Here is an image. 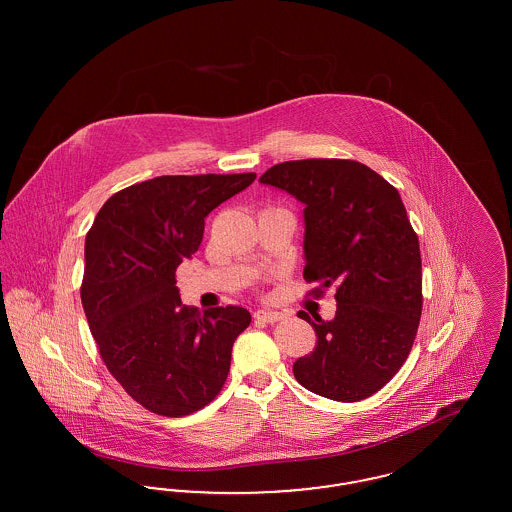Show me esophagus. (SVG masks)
Masks as SVG:
<instances>
[{"mask_svg": "<svg viewBox=\"0 0 512 512\" xmlns=\"http://www.w3.org/2000/svg\"><path fill=\"white\" fill-rule=\"evenodd\" d=\"M284 315L282 313H276V311H257L255 313V320H259V322H267V324H274V322H278V320H282Z\"/></svg>", "mask_w": 512, "mask_h": 512, "instance_id": "1", "label": "esophagus"}]
</instances>
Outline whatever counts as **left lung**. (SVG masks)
<instances>
[{"label": "left lung", "mask_w": 512, "mask_h": 512, "mask_svg": "<svg viewBox=\"0 0 512 512\" xmlns=\"http://www.w3.org/2000/svg\"><path fill=\"white\" fill-rule=\"evenodd\" d=\"M305 203L303 278L313 297L336 290V317L313 322L317 347L295 361V380L353 403L382 390L413 349L422 315L418 236L399 192L351 159H303L261 178Z\"/></svg>", "instance_id": "left-lung-1"}]
</instances>
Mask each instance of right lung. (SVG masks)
<instances>
[{"instance_id":"1","label":"right lung","mask_w":512,"mask_h":512,"mask_svg":"<svg viewBox=\"0 0 512 512\" xmlns=\"http://www.w3.org/2000/svg\"><path fill=\"white\" fill-rule=\"evenodd\" d=\"M255 172L157 176L111 195L86 234L82 307L99 355L124 391L161 416H186L219 395L244 307L182 305L176 268L199 249L205 217Z\"/></svg>"}]
</instances>
